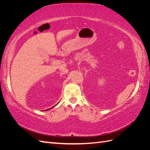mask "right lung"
I'll list each match as a JSON object with an SVG mask.
<instances>
[{
    "label": "right lung",
    "mask_w": 150,
    "mask_h": 150,
    "mask_svg": "<svg viewBox=\"0 0 150 150\" xmlns=\"http://www.w3.org/2000/svg\"><path fill=\"white\" fill-rule=\"evenodd\" d=\"M56 105H57V104H56ZM54 106H53V107H52V108H54ZM52 108H50V109H48V110H51V109H52Z\"/></svg>",
    "instance_id": "1"
}]
</instances>
